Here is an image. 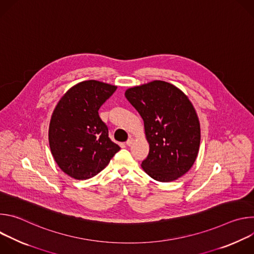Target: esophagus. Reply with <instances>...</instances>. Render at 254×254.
Instances as JSON below:
<instances>
[{"label": "esophagus", "mask_w": 254, "mask_h": 254, "mask_svg": "<svg viewBox=\"0 0 254 254\" xmlns=\"http://www.w3.org/2000/svg\"><path fill=\"white\" fill-rule=\"evenodd\" d=\"M132 143H133V138H132V137H129V138L127 140V144L128 147H130Z\"/></svg>", "instance_id": "1"}]
</instances>
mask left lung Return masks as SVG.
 I'll use <instances>...</instances> for the list:
<instances>
[{
    "label": "left lung",
    "mask_w": 254,
    "mask_h": 254,
    "mask_svg": "<svg viewBox=\"0 0 254 254\" xmlns=\"http://www.w3.org/2000/svg\"><path fill=\"white\" fill-rule=\"evenodd\" d=\"M140 115L150 144L141 168L159 182H172L193 166L200 147V123L188 96L175 85L154 80L126 90Z\"/></svg>",
    "instance_id": "obj_1"
}]
</instances>
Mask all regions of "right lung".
<instances>
[{"mask_svg": "<svg viewBox=\"0 0 254 254\" xmlns=\"http://www.w3.org/2000/svg\"><path fill=\"white\" fill-rule=\"evenodd\" d=\"M118 86L86 80L69 88L55 106L49 146L59 168L69 177L87 180L101 172L121 150L108 136L99 107Z\"/></svg>", "mask_w": 254, "mask_h": 254, "instance_id": "add662e5", "label": "right lung"}]
</instances>
